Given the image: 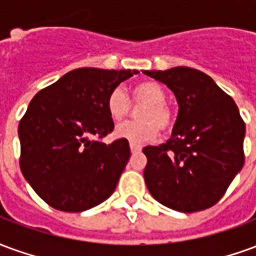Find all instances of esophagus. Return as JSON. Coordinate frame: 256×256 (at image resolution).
<instances>
[{
  "mask_svg": "<svg viewBox=\"0 0 256 256\" xmlns=\"http://www.w3.org/2000/svg\"><path fill=\"white\" fill-rule=\"evenodd\" d=\"M130 150H132V152H133V154H136V152H140V150H141V145L134 144V142H130Z\"/></svg>",
  "mask_w": 256,
  "mask_h": 256,
  "instance_id": "34e87169",
  "label": "esophagus"
}]
</instances>
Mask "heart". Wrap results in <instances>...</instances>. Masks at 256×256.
I'll return each instance as SVG.
<instances>
[{
  "label": "heart",
  "mask_w": 256,
  "mask_h": 256,
  "mask_svg": "<svg viewBox=\"0 0 256 256\" xmlns=\"http://www.w3.org/2000/svg\"><path fill=\"white\" fill-rule=\"evenodd\" d=\"M133 100L144 102L138 112V122H128L119 124L115 130L119 138H124L142 144L158 137L159 128L167 130L172 126L174 114L166 102V92L160 84L154 80H145L133 88ZM130 104L126 94L120 89L112 90L106 98V111L114 120H122L128 116Z\"/></svg>",
  "instance_id": "1"
}]
</instances>
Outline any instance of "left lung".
<instances>
[{"mask_svg": "<svg viewBox=\"0 0 256 256\" xmlns=\"http://www.w3.org/2000/svg\"><path fill=\"white\" fill-rule=\"evenodd\" d=\"M164 84L178 102L172 134L145 146L146 188L158 202L181 212L214 206L244 164L246 124L236 102L211 76L189 67L142 71Z\"/></svg>", "mask_w": 256, "mask_h": 256, "instance_id": "8db88e82", "label": "left lung"}]
</instances>
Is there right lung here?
Here are the masks:
<instances>
[{
	"label": "right lung",
	"instance_id": "add662e5",
	"mask_svg": "<svg viewBox=\"0 0 256 256\" xmlns=\"http://www.w3.org/2000/svg\"><path fill=\"white\" fill-rule=\"evenodd\" d=\"M137 70L78 68L38 92L19 123L20 168L50 207L80 212L111 196L130 159L124 138L98 140L114 130L106 111L112 90Z\"/></svg>",
	"mask_w": 256,
	"mask_h": 256
}]
</instances>
